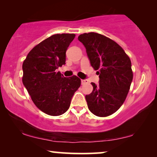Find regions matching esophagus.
<instances>
[{
    "label": "esophagus",
    "instance_id": "esophagus-1",
    "mask_svg": "<svg viewBox=\"0 0 157 157\" xmlns=\"http://www.w3.org/2000/svg\"><path fill=\"white\" fill-rule=\"evenodd\" d=\"M88 83H89V81H88L87 79H82V80H81V84L82 85L86 84Z\"/></svg>",
    "mask_w": 157,
    "mask_h": 157
}]
</instances>
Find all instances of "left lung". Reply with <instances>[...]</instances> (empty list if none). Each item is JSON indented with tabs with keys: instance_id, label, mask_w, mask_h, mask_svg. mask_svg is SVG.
Listing matches in <instances>:
<instances>
[{
	"instance_id": "1",
	"label": "left lung",
	"mask_w": 157,
	"mask_h": 157,
	"mask_svg": "<svg viewBox=\"0 0 157 157\" xmlns=\"http://www.w3.org/2000/svg\"><path fill=\"white\" fill-rule=\"evenodd\" d=\"M92 67L98 70L99 83L86 95L88 108L97 117L115 113L124 104L133 79L132 62L124 49L113 40L91 32L78 36Z\"/></svg>"
}]
</instances>
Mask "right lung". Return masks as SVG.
<instances>
[{
  "instance_id": "1",
  "label": "right lung",
  "mask_w": 157,
  "mask_h": 157,
  "mask_svg": "<svg viewBox=\"0 0 157 157\" xmlns=\"http://www.w3.org/2000/svg\"><path fill=\"white\" fill-rule=\"evenodd\" d=\"M75 36H51L34 47L23 61V85L34 104L46 114L59 116L65 113L81 86L78 77H64L56 71L66 64V52Z\"/></svg>"
}]
</instances>
